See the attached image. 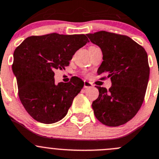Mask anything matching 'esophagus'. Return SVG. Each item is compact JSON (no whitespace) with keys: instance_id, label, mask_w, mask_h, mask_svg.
<instances>
[{"instance_id":"esophagus-1","label":"esophagus","mask_w":159,"mask_h":159,"mask_svg":"<svg viewBox=\"0 0 159 159\" xmlns=\"http://www.w3.org/2000/svg\"><path fill=\"white\" fill-rule=\"evenodd\" d=\"M93 85L91 82L88 81H84V89H88V88H92Z\"/></svg>"}]
</instances>
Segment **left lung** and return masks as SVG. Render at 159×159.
<instances>
[{"label":"left lung","mask_w":159,"mask_h":159,"mask_svg":"<svg viewBox=\"0 0 159 159\" xmlns=\"http://www.w3.org/2000/svg\"><path fill=\"white\" fill-rule=\"evenodd\" d=\"M87 36L103 52L98 75L107 74L112 83L108 90L97 86L99 96L92 104L94 115L105 125L119 126L136 115L144 100L150 75L148 54L125 35L102 30Z\"/></svg>","instance_id":"obj_1"}]
</instances>
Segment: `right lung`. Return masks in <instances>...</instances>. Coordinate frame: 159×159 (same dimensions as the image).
I'll use <instances>...</instances> for the list:
<instances>
[{"mask_svg":"<svg viewBox=\"0 0 159 159\" xmlns=\"http://www.w3.org/2000/svg\"><path fill=\"white\" fill-rule=\"evenodd\" d=\"M89 39L84 34L56 33L26 38L14 52L12 71L19 97L27 113L39 122L52 124L64 118L84 81L72 77L55 84V70L65 69Z\"/></svg>","mask_w":159,"mask_h":159,"instance_id":"right-lung-1","label":"right lung"}]
</instances>
